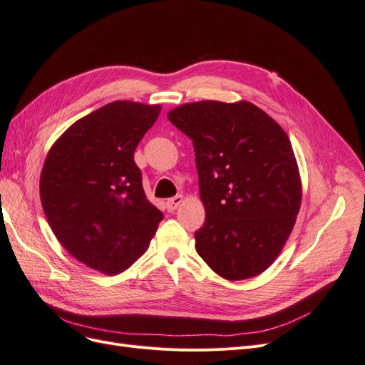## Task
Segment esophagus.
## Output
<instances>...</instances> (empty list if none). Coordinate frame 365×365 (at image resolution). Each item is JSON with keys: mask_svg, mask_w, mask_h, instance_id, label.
Listing matches in <instances>:
<instances>
[{"mask_svg": "<svg viewBox=\"0 0 365 365\" xmlns=\"http://www.w3.org/2000/svg\"><path fill=\"white\" fill-rule=\"evenodd\" d=\"M182 202H184L182 195H178V196H175V197H172V199H169V200L166 202V208H168L169 212H172V211L177 210Z\"/></svg>", "mask_w": 365, "mask_h": 365, "instance_id": "obj_1", "label": "esophagus"}]
</instances>
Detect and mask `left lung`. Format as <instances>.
Returning <instances> with one entry per match:
<instances>
[{
    "label": "left lung",
    "mask_w": 365,
    "mask_h": 365,
    "mask_svg": "<svg viewBox=\"0 0 365 365\" xmlns=\"http://www.w3.org/2000/svg\"><path fill=\"white\" fill-rule=\"evenodd\" d=\"M193 140L205 223L196 252L226 280L264 272L283 250L301 207V177L280 124L250 101L202 100L168 113Z\"/></svg>",
    "instance_id": "8db88e82"
}]
</instances>
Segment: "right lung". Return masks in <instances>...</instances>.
Segmentation results:
<instances>
[{"mask_svg": "<svg viewBox=\"0 0 365 365\" xmlns=\"http://www.w3.org/2000/svg\"><path fill=\"white\" fill-rule=\"evenodd\" d=\"M162 106L116 100L71 124L40 175L48 223L83 265L120 274L147 252L163 212L147 199L133 154Z\"/></svg>", "mask_w": 365, "mask_h": 365, "instance_id": "1", "label": "right lung"}]
</instances>
